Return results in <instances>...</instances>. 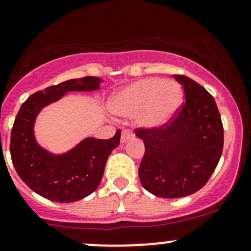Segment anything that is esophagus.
Returning <instances> with one entry per match:
<instances>
[{
    "label": "esophagus",
    "instance_id": "1",
    "mask_svg": "<svg viewBox=\"0 0 251 251\" xmlns=\"http://www.w3.org/2000/svg\"><path fill=\"white\" fill-rule=\"evenodd\" d=\"M131 138H132V132H131V130H128V128H124L123 132H121V142L125 143V142L131 140Z\"/></svg>",
    "mask_w": 251,
    "mask_h": 251
}]
</instances>
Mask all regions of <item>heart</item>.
<instances>
[{"label":"heart","mask_w":251,"mask_h":251,"mask_svg":"<svg viewBox=\"0 0 251 251\" xmlns=\"http://www.w3.org/2000/svg\"><path fill=\"white\" fill-rule=\"evenodd\" d=\"M182 100L183 92L178 83L149 77L133 82L114 96L110 108L120 115L141 113L142 125L159 127L173 118Z\"/></svg>","instance_id":"1"}]
</instances>
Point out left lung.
Here are the masks:
<instances>
[{
    "label": "left lung",
    "mask_w": 251,
    "mask_h": 251,
    "mask_svg": "<svg viewBox=\"0 0 251 251\" xmlns=\"http://www.w3.org/2000/svg\"><path fill=\"white\" fill-rule=\"evenodd\" d=\"M184 100L159 127H137L143 140L138 169L142 186L160 198H182L205 186L224 149V125L214 97L184 75H174Z\"/></svg>",
    "instance_id": "obj_1"
}]
</instances>
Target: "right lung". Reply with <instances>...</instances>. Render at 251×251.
<instances>
[{
    "label": "right lung",
    "mask_w": 251,
    "mask_h": 251,
    "mask_svg": "<svg viewBox=\"0 0 251 251\" xmlns=\"http://www.w3.org/2000/svg\"><path fill=\"white\" fill-rule=\"evenodd\" d=\"M100 82V78L86 76L50 86L30 96L18 111L11 132L12 163L24 183L48 201L73 203L93 193L102 181L108 156L120 143L121 131L109 140L86 138L69 153L53 155L35 141V118L67 92L97 90Z\"/></svg>",
    "instance_id": "add662e5"
}]
</instances>
